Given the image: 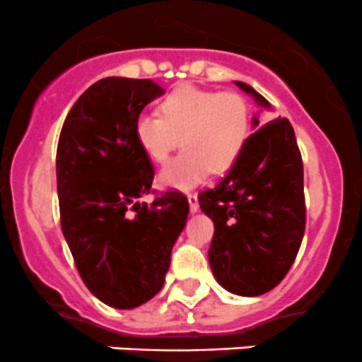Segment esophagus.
Here are the masks:
<instances>
[{"instance_id":"obj_1","label":"esophagus","mask_w":362,"mask_h":362,"mask_svg":"<svg viewBox=\"0 0 362 362\" xmlns=\"http://www.w3.org/2000/svg\"><path fill=\"white\" fill-rule=\"evenodd\" d=\"M187 199H189V208H191V211H192V214H196V211L199 210L198 196H196L194 192H189V194H187Z\"/></svg>"}]
</instances>
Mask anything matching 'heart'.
I'll return each mask as SVG.
<instances>
[{"label": "heart", "mask_w": 362, "mask_h": 362, "mask_svg": "<svg viewBox=\"0 0 362 362\" xmlns=\"http://www.w3.org/2000/svg\"><path fill=\"white\" fill-rule=\"evenodd\" d=\"M158 115L138 117L134 140L145 158L163 164L180 136L184 151L159 177L160 184L180 191L202 184L211 170H231L250 136V105L235 90L180 83L159 101Z\"/></svg>", "instance_id": "1"}]
</instances>
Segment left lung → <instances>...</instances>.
<instances>
[{
	"label": "left lung",
	"instance_id": "left-lung-1",
	"mask_svg": "<svg viewBox=\"0 0 362 362\" xmlns=\"http://www.w3.org/2000/svg\"><path fill=\"white\" fill-rule=\"evenodd\" d=\"M235 83L269 108L257 90ZM259 125L254 117L252 126ZM198 202L215 226L208 250L215 280L238 296H261L279 286L298 255L306 222L303 160L289 120H269L250 134L235 166Z\"/></svg>",
	"mask_w": 362,
	"mask_h": 362
}]
</instances>
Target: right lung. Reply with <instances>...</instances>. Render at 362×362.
<instances>
[{
  "label": "right lung",
  "mask_w": 362,
  "mask_h": 362,
  "mask_svg": "<svg viewBox=\"0 0 362 362\" xmlns=\"http://www.w3.org/2000/svg\"><path fill=\"white\" fill-rule=\"evenodd\" d=\"M164 90L152 80L107 76L69 110L57 144L61 229L87 289L129 310L163 289L189 202L168 191L140 203L154 180L134 140L141 110Z\"/></svg>",
  "instance_id": "right-lung-1"
}]
</instances>
